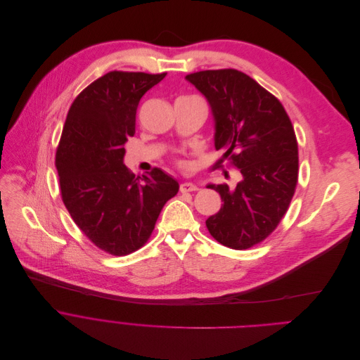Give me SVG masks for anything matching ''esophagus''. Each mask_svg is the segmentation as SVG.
<instances>
[{
  "label": "esophagus",
  "mask_w": 360,
  "mask_h": 360,
  "mask_svg": "<svg viewBox=\"0 0 360 360\" xmlns=\"http://www.w3.org/2000/svg\"><path fill=\"white\" fill-rule=\"evenodd\" d=\"M198 187L193 183H181L180 184V191L181 193H190V191H197Z\"/></svg>",
  "instance_id": "obj_1"
}]
</instances>
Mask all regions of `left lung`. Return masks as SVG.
Segmentation results:
<instances>
[{
  "mask_svg": "<svg viewBox=\"0 0 360 360\" xmlns=\"http://www.w3.org/2000/svg\"><path fill=\"white\" fill-rule=\"evenodd\" d=\"M186 79L210 102L221 162L243 176L234 188L208 186L223 205L207 219V230L226 247L248 250L271 236L294 197L300 158L292 122L279 99L241 70H200Z\"/></svg>",
  "mask_w": 360,
  "mask_h": 360,
  "instance_id": "1",
  "label": "left lung"
}]
</instances>
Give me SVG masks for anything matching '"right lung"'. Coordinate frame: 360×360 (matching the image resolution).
Segmentation results:
<instances>
[{
  "instance_id": "add662e5",
  "label": "right lung",
  "mask_w": 360,
  "mask_h": 360,
  "mask_svg": "<svg viewBox=\"0 0 360 360\" xmlns=\"http://www.w3.org/2000/svg\"><path fill=\"white\" fill-rule=\"evenodd\" d=\"M166 75L110 70L88 85L66 115L55 156L60 197L78 229L110 255L145 245L179 191L160 169L136 177L123 165L139 102Z\"/></svg>"
}]
</instances>
